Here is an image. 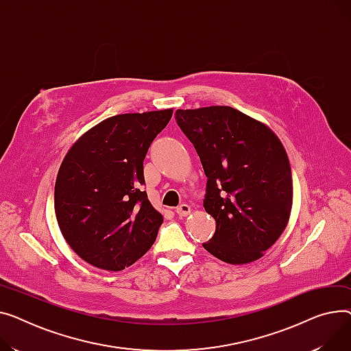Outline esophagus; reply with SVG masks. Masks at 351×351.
<instances>
[{
  "label": "esophagus",
  "instance_id": "1",
  "mask_svg": "<svg viewBox=\"0 0 351 351\" xmlns=\"http://www.w3.org/2000/svg\"><path fill=\"white\" fill-rule=\"evenodd\" d=\"M176 213L180 217H187L191 213V208H190V205H187V204H181L176 208Z\"/></svg>",
  "mask_w": 351,
  "mask_h": 351
}]
</instances>
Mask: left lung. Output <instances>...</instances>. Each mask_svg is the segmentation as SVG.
Segmentation results:
<instances>
[{
	"mask_svg": "<svg viewBox=\"0 0 351 351\" xmlns=\"http://www.w3.org/2000/svg\"><path fill=\"white\" fill-rule=\"evenodd\" d=\"M207 176L204 208L217 222L202 246L232 265L259 259L285 231L293 198L291 164L278 136L230 106L176 112Z\"/></svg>",
	"mask_w": 351,
	"mask_h": 351,
	"instance_id": "8db88e82",
	"label": "left lung"
}]
</instances>
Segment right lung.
I'll return each instance as SVG.
<instances>
[{"instance_id":"1","label":"right lung","mask_w":351,"mask_h":351,"mask_svg":"<svg viewBox=\"0 0 351 351\" xmlns=\"http://www.w3.org/2000/svg\"><path fill=\"white\" fill-rule=\"evenodd\" d=\"M173 110L100 121L65 156L55 182L59 230L85 262L106 271L133 265L154 243L162 215L144 185L143 161Z\"/></svg>"}]
</instances>
